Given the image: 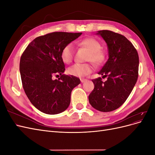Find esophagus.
<instances>
[{
    "instance_id": "1",
    "label": "esophagus",
    "mask_w": 155,
    "mask_h": 155,
    "mask_svg": "<svg viewBox=\"0 0 155 155\" xmlns=\"http://www.w3.org/2000/svg\"><path fill=\"white\" fill-rule=\"evenodd\" d=\"M80 81H81V83H85V81H87V79H86L81 78V79H80Z\"/></svg>"
}]
</instances>
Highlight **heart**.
<instances>
[{
    "label": "heart",
    "instance_id": "obj_1",
    "mask_svg": "<svg viewBox=\"0 0 155 155\" xmlns=\"http://www.w3.org/2000/svg\"><path fill=\"white\" fill-rule=\"evenodd\" d=\"M81 45L85 47L89 54L87 61H91L95 64L100 65L105 60V54L101 49V45L97 40L93 38H87L81 42ZM74 46L73 43L67 45L61 51V58L64 63H70L74 58ZM93 71V66L89 63H75L69 67L68 72L72 76L82 78Z\"/></svg>",
    "mask_w": 155,
    "mask_h": 155
}]
</instances>
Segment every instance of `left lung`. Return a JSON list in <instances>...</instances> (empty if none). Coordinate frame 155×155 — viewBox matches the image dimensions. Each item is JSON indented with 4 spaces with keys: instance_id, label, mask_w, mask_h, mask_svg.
<instances>
[{
    "instance_id": "1",
    "label": "left lung",
    "mask_w": 155,
    "mask_h": 155,
    "mask_svg": "<svg viewBox=\"0 0 155 155\" xmlns=\"http://www.w3.org/2000/svg\"><path fill=\"white\" fill-rule=\"evenodd\" d=\"M105 41L109 59L98 74L103 78L93 79L94 88L88 96L90 104L101 112L119 108L127 99L137 81L139 58L133 44L122 35L109 30L96 34Z\"/></svg>"
}]
</instances>
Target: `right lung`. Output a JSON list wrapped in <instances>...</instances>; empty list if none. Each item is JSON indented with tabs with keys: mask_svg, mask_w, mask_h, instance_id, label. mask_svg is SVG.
Masks as SVG:
<instances>
[{
	"mask_svg": "<svg viewBox=\"0 0 155 155\" xmlns=\"http://www.w3.org/2000/svg\"><path fill=\"white\" fill-rule=\"evenodd\" d=\"M82 33L52 32L37 37L27 46L20 60L22 87L36 109L47 114L66 110L70 95L80 79L63 74L65 68L61 51ZM60 75L58 80L54 75Z\"/></svg>",
	"mask_w": 155,
	"mask_h": 155,
	"instance_id": "obj_1",
	"label": "right lung"
}]
</instances>
